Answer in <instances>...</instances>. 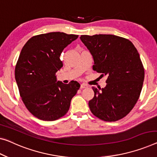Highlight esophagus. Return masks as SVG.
Listing matches in <instances>:
<instances>
[{"instance_id": "esophagus-1", "label": "esophagus", "mask_w": 157, "mask_h": 157, "mask_svg": "<svg viewBox=\"0 0 157 157\" xmlns=\"http://www.w3.org/2000/svg\"><path fill=\"white\" fill-rule=\"evenodd\" d=\"M86 87H87V85H85V84H82V85H80V89H81V90H82V89H85V88H86Z\"/></svg>"}]
</instances>
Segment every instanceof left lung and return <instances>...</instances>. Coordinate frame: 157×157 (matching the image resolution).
Listing matches in <instances>:
<instances>
[{
  "mask_svg": "<svg viewBox=\"0 0 157 157\" xmlns=\"http://www.w3.org/2000/svg\"><path fill=\"white\" fill-rule=\"evenodd\" d=\"M80 39L93 56L94 71L107 76L101 91L92 87L90 111L104 121L122 119L134 108L143 85L144 69L138 51L130 40L116 35H82Z\"/></svg>",
  "mask_w": 157,
  "mask_h": 157,
  "instance_id": "1",
  "label": "left lung"
}]
</instances>
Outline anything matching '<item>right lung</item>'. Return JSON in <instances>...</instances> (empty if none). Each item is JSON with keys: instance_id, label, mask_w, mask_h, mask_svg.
Masks as SVG:
<instances>
[{"instance_id": "add662e5", "label": "right lung", "mask_w": 157, "mask_h": 157, "mask_svg": "<svg viewBox=\"0 0 157 157\" xmlns=\"http://www.w3.org/2000/svg\"><path fill=\"white\" fill-rule=\"evenodd\" d=\"M78 37L63 32L36 35L22 48L15 65V79L26 108L40 120L52 121L65 116L80 87L76 81L56 82V76L63 67L61 53Z\"/></svg>"}]
</instances>
